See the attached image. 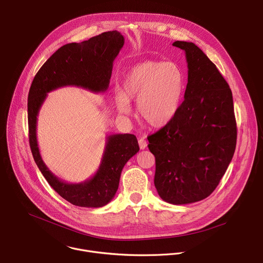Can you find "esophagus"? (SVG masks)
I'll return each instance as SVG.
<instances>
[{
  "mask_svg": "<svg viewBox=\"0 0 263 263\" xmlns=\"http://www.w3.org/2000/svg\"><path fill=\"white\" fill-rule=\"evenodd\" d=\"M138 144H139V147H140L141 149H144V148L147 146V142H146V140H145V136L139 137V139H138Z\"/></svg>",
  "mask_w": 263,
  "mask_h": 263,
  "instance_id": "1",
  "label": "esophagus"
}]
</instances>
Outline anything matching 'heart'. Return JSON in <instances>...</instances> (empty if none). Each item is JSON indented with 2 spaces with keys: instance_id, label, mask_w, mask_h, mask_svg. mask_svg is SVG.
<instances>
[{
  "instance_id": "1",
  "label": "heart",
  "mask_w": 263,
  "mask_h": 263,
  "mask_svg": "<svg viewBox=\"0 0 263 263\" xmlns=\"http://www.w3.org/2000/svg\"><path fill=\"white\" fill-rule=\"evenodd\" d=\"M184 90L185 78L177 64L143 62L126 73L118 108L123 114H128L129 102L136 101L139 122L145 127L160 129L176 117Z\"/></svg>"
}]
</instances>
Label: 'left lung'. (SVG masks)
Segmentation results:
<instances>
[{
  "instance_id": "8db88e82",
  "label": "left lung",
  "mask_w": 263,
  "mask_h": 263,
  "mask_svg": "<svg viewBox=\"0 0 263 263\" xmlns=\"http://www.w3.org/2000/svg\"><path fill=\"white\" fill-rule=\"evenodd\" d=\"M185 51L189 79L173 121L147 136L155 156L154 184L174 205L206 199L216 189L235 152L237 129L232 91L215 64L194 43Z\"/></svg>"
}]
</instances>
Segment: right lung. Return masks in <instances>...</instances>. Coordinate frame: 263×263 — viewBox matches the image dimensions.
I'll use <instances>...</instances> for the list:
<instances>
[{"label":"right lung","instance_id":"add662e5","mask_svg":"<svg viewBox=\"0 0 263 263\" xmlns=\"http://www.w3.org/2000/svg\"><path fill=\"white\" fill-rule=\"evenodd\" d=\"M124 44V36L115 30L79 44L64 45L37 71L29 90V142L33 158L52 189L72 205L98 208L114 199L123 167L139 151L137 138L133 134L109 135L97 173L82 183H66L57 178L42 159L36 138L37 116L47 93L59 87L73 85L93 92L106 91L114 61Z\"/></svg>","mask_w":263,"mask_h":263}]
</instances>
